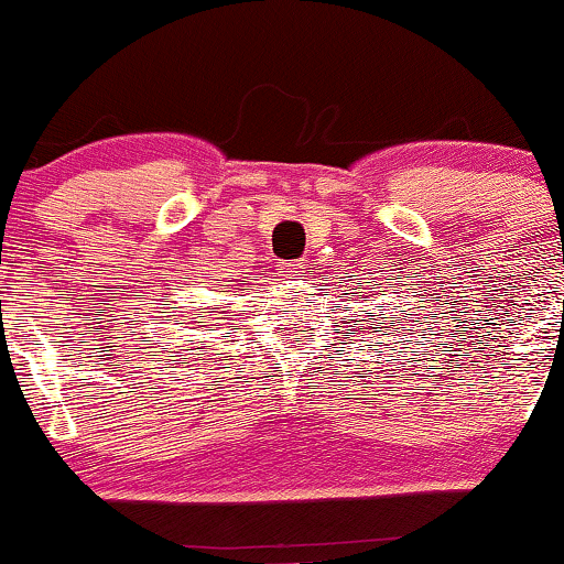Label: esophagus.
<instances>
[{
	"mask_svg": "<svg viewBox=\"0 0 564 564\" xmlns=\"http://www.w3.org/2000/svg\"><path fill=\"white\" fill-rule=\"evenodd\" d=\"M278 275H281L283 281H300V278H304V264L300 260L281 262L278 264Z\"/></svg>",
	"mask_w": 564,
	"mask_h": 564,
	"instance_id": "esophagus-1",
	"label": "esophagus"
}]
</instances>
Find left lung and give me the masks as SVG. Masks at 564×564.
Returning <instances> with one entry per match:
<instances>
[{
    "mask_svg": "<svg viewBox=\"0 0 564 564\" xmlns=\"http://www.w3.org/2000/svg\"><path fill=\"white\" fill-rule=\"evenodd\" d=\"M362 300H365V296H362ZM365 302H368V300H365ZM365 312V317H368V325H365V328H368V330H372V321H376V315H370V312L368 310H362ZM357 325H359V321H355ZM368 347H370V344H368Z\"/></svg>",
    "mask_w": 564,
    "mask_h": 564,
    "instance_id": "8db88e82",
    "label": "left lung"
}]
</instances>
